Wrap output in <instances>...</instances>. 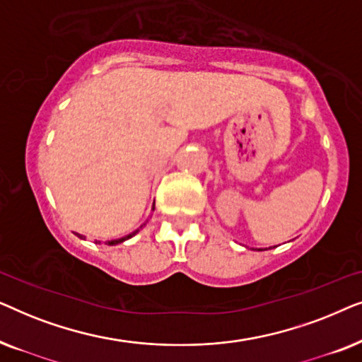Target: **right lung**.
I'll return each instance as SVG.
<instances>
[{"instance_id":"right-lung-1","label":"right lung","mask_w":362,"mask_h":362,"mask_svg":"<svg viewBox=\"0 0 362 362\" xmlns=\"http://www.w3.org/2000/svg\"><path fill=\"white\" fill-rule=\"evenodd\" d=\"M141 227H143V226H141ZM141 227H140V229H141ZM140 229H138V230H140ZM138 230H135V232H132V234H128L127 237H122V239H117V240H110V242H105V244H108V245H115V244H120V242H123V240H127V239H130V237H133V235H135ZM78 237H82V239H83V235H78ZM98 244H100V242H98Z\"/></svg>"}]
</instances>
